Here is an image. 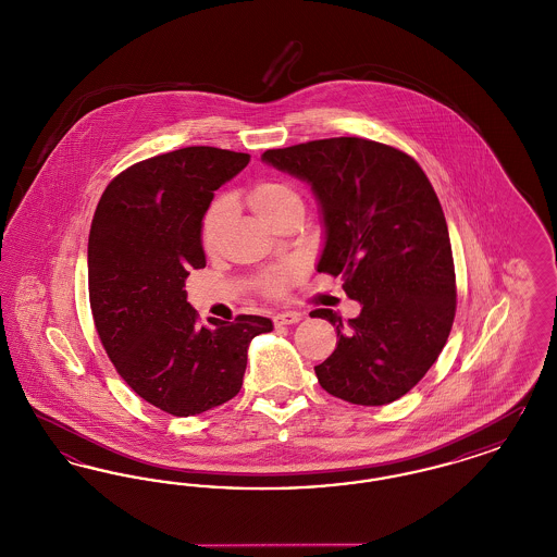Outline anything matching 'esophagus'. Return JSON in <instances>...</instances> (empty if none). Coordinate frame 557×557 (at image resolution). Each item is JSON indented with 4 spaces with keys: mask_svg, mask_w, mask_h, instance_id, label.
<instances>
[{
    "mask_svg": "<svg viewBox=\"0 0 557 557\" xmlns=\"http://www.w3.org/2000/svg\"><path fill=\"white\" fill-rule=\"evenodd\" d=\"M298 321H300V313H292V311L273 315V323L275 325H292V323H298Z\"/></svg>",
    "mask_w": 557,
    "mask_h": 557,
    "instance_id": "obj_1",
    "label": "esophagus"
}]
</instances>
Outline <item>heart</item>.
Instances as JSON below:
<instances>
[{"label":"heart","mask_w":557,"mask_h":557,"mask_svg":"<svg viewBox=\"0 0 557 557\" xmlns=\"http://www.w3.org/2000/svg\"><path fill=\"white\" fill-rule=\"evenodd\" d=\"M248 202L269 225H275L288 216L290 212L302 211V200L296 187L282 180H263L248 189ZM234 205L230 198H216L205 212L200 221V242L207 252H212L219 246L230 219ZM298 269L290 265L271 267L259 277V290L267 296H282L292 282L296 280Z\"/></svg>","instance_id":"1"}]
</instances>
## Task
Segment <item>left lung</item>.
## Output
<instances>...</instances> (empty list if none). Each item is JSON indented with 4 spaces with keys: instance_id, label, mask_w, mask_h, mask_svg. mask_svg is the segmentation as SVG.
<instances>
[{
    "instance_id": "left-lung-1",
    "label": "left lung",
    "mask_w": 557,
    "mask_h": 557,
    "mask_svg": "<svg viewBox=\"0 0 557 557\" xmlns=\"http://www.w3.org/2000/svg\"><path fill=\"white\" fill-rule=\"evenodd\" d=\"M263 160L309 182L325 221L318 271L343 277L363 305L336 325V350L315 366L319 384L352 405L407 395L438 359L457 309L449 230L422 166L403 150L330 137L267 150Z\"/></svg>"
}]
</instances>
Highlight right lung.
Masks as SVG:
<instances>
[{"label": "right lung", "mask_w": 557, "mask_h": 557, "mask_svg": "<svg viewBox=\"0 0 557 557\" xmlns=\"http://www.w3.org/2000/svg\"><path fill=\"white\" fill-rule=\"evenodd\" d=\"M250 157L189 146L135 162L108 184L89 230L87 275L96 332L135 395L177 418L236 397L255 336L271 319L200 325L187 275L207 265L200 221L214 189Z\"/></svg>", "instance_id": "right-lung-1"}]
</instances>
